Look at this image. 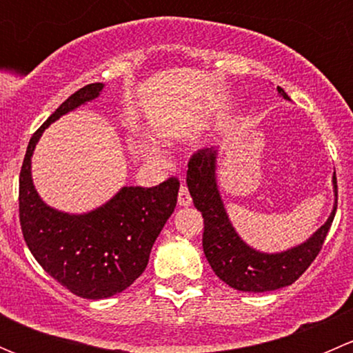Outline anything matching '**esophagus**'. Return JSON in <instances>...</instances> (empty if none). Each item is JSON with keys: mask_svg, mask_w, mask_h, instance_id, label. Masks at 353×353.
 Returning <instances> with one entry per match:
<instances>
[{"mask_svg": "<svg viewBox=\"0 0 353 353\" xmlns=\"http://www.w3.org/2000/svg\"><path fill=\"white\" fill-rule=\"evenodd\" d=\"M191 194L190 191H188V186L186 184H181L179 186V194H177V203H179V206H190L191 205Z\"/></svg>", "mask_w": 353, "mask_h": 353, "instance_id": "34e87169", "label": "esophagus"}]
</instances>
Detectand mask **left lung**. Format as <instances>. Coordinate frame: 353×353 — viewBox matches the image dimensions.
<instances>
[{
  "label": "left lung",
  "instance_id": "obj_1",
  "mask_svg": "<svg viewBox=\"0 0 353 353\" xmlns=\"http://www.w3.org/2000/svg\"><path fill=\"white\" fill-rule=\"evenodd\" d=\"M279 94L287 97L279 87ZM215 150H198L188 162V190L201 212L203 251L210 266L222 282L243 292H268L292 285L311 266L325 244L336 205L325 225L307 243L279 254H265L245 245L230 225L215 183ZM338 199L336 176H333Z\"/></svg>",
  "mask_w": 353,
  "mask_h": 353
}]
</instances>
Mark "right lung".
Returning a JSON list of instances; mask_svg holds the SVG:
<instances>
[{"label": "right lung", "instance_id": "obj_1", "mask_svg": "<svg viewBox=\"0 0 353 353\" xmlns=\"http://www.w3.org/2000/svg\"><path fill=\"white\" fill-rule=\"evenodd\" d=\"M102 88V83H90L70 95L32 134L20 170L19 212L25 244L52 279L83 299L119 294L145 272L179 191L176 177L154 188H123L87 215L56 212L39 198L32 184L30 157L42 131L68 110L97 97Z\"/></svg>", "mask_w": 353, "mask_h": 353}]
</instances>
